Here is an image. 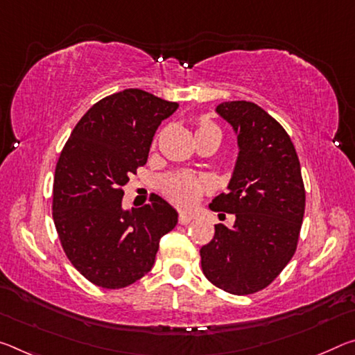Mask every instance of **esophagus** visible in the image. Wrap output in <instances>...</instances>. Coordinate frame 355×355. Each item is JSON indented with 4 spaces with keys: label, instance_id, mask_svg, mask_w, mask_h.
Returning a JSON list of instances; mask_svg holds the SVG:
<instances>
[{
    "label": "esophagus",
    "instance_id": "34e87169",
    "mask_svg": "<svg viewBox=\"0 0 355 355\" xmlns=\"http://www.w3.org/2000/svg\"><path fill=\"white\" fill-rule=\"evenodd\" d=\"M191 219H193V216L188 215V213H180V215H178V224H182V226H187V224L191 223Z\"/></svg>",
    "mask_w": 355,
    "mask_h": 355
}]
</instances>
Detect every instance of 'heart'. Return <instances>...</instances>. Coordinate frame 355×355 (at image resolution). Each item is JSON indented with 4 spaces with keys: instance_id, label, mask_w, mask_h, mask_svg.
Here are the masks:
<instances>
[{
    "instance_id": "1",
    "label": "heart",
    "mask_w": 355,
    "mask_h": 355,
    "mask_svg": "<svg viewBox=\"0 0 355 355\" xmlns=\"http://www.w3.org/2000/svg\"><path fill=\"white\" fill-rule=\"evenodd\" d=\"M216 137L221 140L223 131L210 116L202 114L196 118V139ZM205 191V182L191 172L175 173L162 182V193L180 208H191L198 204Z\"/></svg>"
}]
</instances>
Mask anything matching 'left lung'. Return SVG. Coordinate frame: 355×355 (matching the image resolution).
Instances as JSON below:
<instances>
[{
  "label": "left lung",
  "instance_id": "left-lung-1",
  "mask_svg": "<svg viewBox=\"0 0 355 355\" xmlns=\"http://www.w3.org/2000/svg\"><path fill=\"white\" fill-rule=\"evenodd\" d=\"M216 112L234 126L240 153L229 191L210 208L232 213L235 223L215 224V237L200 248L202 272L216 288L248 295L266 289L294 256L305 184L289 134L262 107L230 101Z\"/></svg>",
  "mask_w": 355,
  "mask_h": 355
}]
</instances>
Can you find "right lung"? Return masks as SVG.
Instances as JSON below:
<instances>
[{
	"label": "right lung",
	"mask_w": 355,
	"mask_h": 355,
	"mask_svg": "<svg viewBox=\"0 0 355 355\" xmlns=\"http://www.w3.org/2000/svg\"><path fill=\"white\" fill-rule=\"evenodd\" d=\"M178 104L129 88L98 101L72 129L53 177V223L69 262L89 283L121 289L147 275L177 211L156 196L125 211L123 187L147 164L151 140Z\"/></svg>",
	"instance_id": "obj_1"
}]
</instances>
